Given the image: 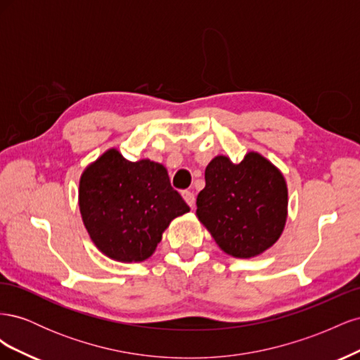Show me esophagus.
Listing matches in <instances>:
<instances>
[{"mask_svg": "<svg viewBox=\"0 0 360 360\" xmlns=\"http://www.w3.org/2000/svg\"><path fill=\"white\" fill-rule=\"evenodd\" d=\"M181 197H183L184 201L188 202L189 207H193V205H195V195H193V192H191V191H183V192H181Z\"/></svg>", "mask_w": 360, "mask_h": 360, "instance_id": "esophagus-1", "label": "esophagus"}]
</instances>
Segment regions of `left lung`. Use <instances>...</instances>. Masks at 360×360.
Here are the masks:
<instances>
[{"label":"left lung","mask_w":360,"mask_h":360,"mask_svg":"<svg viewBox=\"0 0 360 360\" xmlns=\"http://www.w3.org/2000/svg\"><path fill=\"white\" fill-rule=\"evenodd\" d=\"M284 176L258 153L240 163L214 158L205 168L197 216L222 250L250 258L274 245L287 219Z\"/></svg>","instance_id":"1"}]
</instances>
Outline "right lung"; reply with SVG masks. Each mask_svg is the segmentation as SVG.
Masks as SVG:
<instances>
[{
  "instance_id": "obj_1",
  "label": "right lung",
  "mask_w": 360,
  "mask_h": 360,
  "mask_svg": "<svg viewBox=\"0 0 360 360\" xmlns=\"http://www.w3.org/2000/svg\"><path fill=\"white\" fill-rule=\"evenodd\" d=\"M79 209L94 245L110 258L132 263L155 252L163 230L189 205L160 163L129 162L112 148L84 171Z\"/></svg>"
}]
</instances>
